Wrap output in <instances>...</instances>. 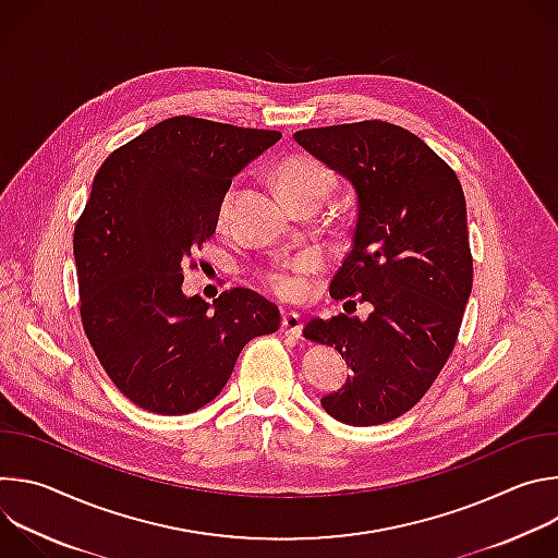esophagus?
<instances>
[{"label": "esophagus", "instance_id": "esophagus-1", "mask_svg": "<svg viewBox=\"0 0 558 558\" xmlns=\"http://www.w3.org/2000/svg\"><path fill=\"white\" fill-rule=\"evenodd\" d=\"M280 331L287 336L298 338L302 333V317L298 313H284L282 323H280Z\"/></svg>", "mask_w": 558, "mask_h": 558}]
</instances>
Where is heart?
Listing matches in <instances>:
<instances>
[{
	"label": "heart",
	"instance_id": "heart-1",
	"mask_svg": "<svg viewBox=\"0 0 558 558\" xmlns=\"http://www.w3.org/2000/svg\"><path fill=\"white\" fill-rule=\"evenodd\" d=\"M278 185L282 196L287 198L289 205L304 201V198H325L333 185V174L331 170L317 161L315 156L308 154H291L284 161L278 166ZM233 201V187L227 190V194L220 201L218 207V220L222 222L229 214V205ZM315 269V263L311 256L302 254L295 256L289 263L269 267L260 274L263 284L280 300L293 302L304 298L306 293V276Z\"/></svg>",
	"mask_w": 558,
	"mask_h": 558
}]
</instances>
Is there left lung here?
<instances>
[{
    "label": "left lung",
    "mask_w": 558,
    "mask_h": 558,
    "mask_svg": "<svg viewBox=\"0 0 558 558\" xmlns=\"http://www.w3.org/2000/svg\"><path fill=\"white\" fill-rule=\"evenodd\" d=\"M293 138L357 194L351 250L333 300L368 315L311 320L302 336L351 366L323 409L351 426L411 411L448 362L472 289L465 198L452 168L420 136L386 121L308 128Z\"/></svg>",
    "instance_id": "1"
}]
</instances>
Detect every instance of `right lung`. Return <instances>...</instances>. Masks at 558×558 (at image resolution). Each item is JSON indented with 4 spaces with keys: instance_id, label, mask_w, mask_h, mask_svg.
Masks as SVG:
<instances>
[{
    "instance_id": "right-lung-1",
    "label": "right lung",
    "mask_w": 558,
    "mask_h": 558,
    "mask_svg": "<svg viewBox=\"0 0 558 558\" xmlns=\"http://www.w3.org/2000/svg\"><path fill=\"white\" fill-rule=\"evenodd\" d=\"M282 134L172 117L114 149L74 227L84 331L114 386L156 415L209 404L278 306L235 287L183 295V265L214 235L231 179ZM196 263L192 260L190 267Z\"/></svg>"
}]
</instances>
